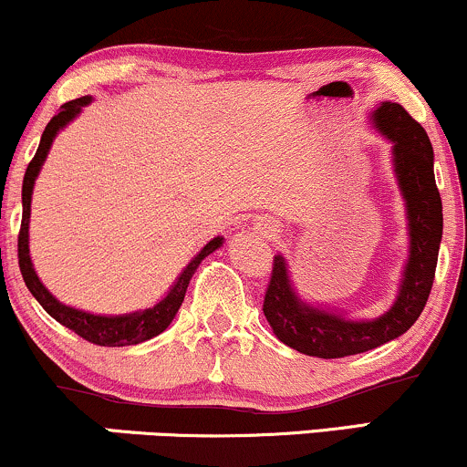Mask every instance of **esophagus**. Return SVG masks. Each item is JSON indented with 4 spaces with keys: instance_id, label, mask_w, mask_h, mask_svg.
Wrapping results in <instances>:
<instances>
[{
    "instance_id": "1",
    "label": "esophagus",
    "mask_w": 467,
    "mask_h": 467,
    "mask_svg": "<svg viewBox=\"0 0 467 467\" xmlns=\"http://www.w3.org/2000/svg\"><path fill=\"white\" fill-rule=\"evenodd\" d=\"M261 233L270 237V234L276 233V226H275V223H264V226H261Z\"/></svg>"
}]
</instances>
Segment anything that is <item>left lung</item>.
<instances>
[{"mask_svg": "<svg viewBox=\"0 0 467 467\" xmlns=\"http://www.w3.org/2000/svg\"><path fill=\"white\" fill-rule=\"evenodd\" d=\"M373 125L393 144L395 175L406 202L410 245L404 278L387 314L373 320H351L301 301L289 281L287 261L276 254L264 314L278 340L305 356L331 360L395 340L420 318L435 281L443 213L432 171V144L423 127L400 103L379 105L373 111Z\"/></svg>", "mask_w": 467, "mask_h": 467, "instance_id": "left-lung-1", "label": "left lung"}]
</instances>
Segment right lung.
<instances>
[{
  "label": "right lung",
  "instance_id": "obj_1",
  "mask_svg": "<svg viewBox=\"0 0 467 467\" xmlns=\"http://www.w3.org/2000/svg\"><path fill=\"white\" fill-rule=\"evenodd\" d=\"M92 100V96H83V99L69 100V103L61 105L58 114L47 122L44 136H41L39 149H36L35 158L30 160L28 169H26L24 175V186H21V203H24V217H21V228H19V270L21 276H24L26 287L30 289L32 296L39 301L41 307L46 309L57 323H61L67 329H72L74 334L85 337L88 342H94V345L100 347H130L138 345V342L151 340L158 334H162L166 327L171 325V320L178 314L182 301H184L186 287H189L192 275L200 267V264L206 259L211 252L222 248L223 237H215L208 241L206 245L200 250V254L191 261L189 265L184 267V272L178 276L175 285L169 289V294L160 303H155L153 307L142 309V312L133 314H122V316H96L89 312H80V309L67 307V305L58 303L50 292H47L44 283L36 276L35 267H32L30 261V248H28V226H30V200H32V189H35V180L39 175L41 166H44L47 151H50L52 142H55L57 133L63 130V127L69 125L80 114L85 105Z\"/></svg>",
  "mask_w": 467,
  "mask_h": 467
}]
</instances>
